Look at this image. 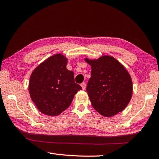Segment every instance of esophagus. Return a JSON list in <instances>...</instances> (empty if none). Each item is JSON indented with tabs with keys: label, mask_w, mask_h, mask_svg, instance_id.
Here are the masks:
<instances>
[{
	"label": "esophagus",
	"mask_w": 159,
	"mask_h": 159,
	"mask_svg": "<svg viewBox=\"0 0 159 159\" xmlns=\"http://www.w3.org/2000/svg\"><path fill=\"white\" fill-rule=\"evenodd\" d=\"M80 85H81V87L83 88V90H85V88H86V84L85 83H82L81 84H80Z\"/></svg>",
	"instance_id": "34e87169"
}]
</instances>
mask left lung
Segmentation results:
<instances>
[{
    "label": "left lung",
    "mask_w": 159,
    "mask_h": 159,
    "mask_svg": "<svg viewBox=\"0 0 159 159\" xmlns=\"http://www.w3.org/2000/svg\"><path fill=\"white\" fill-rule=\"evenodd\" d=\"M85 61L92 69L86 91L93 108L106 117L122 111L133 93L131 78L124 66L110 56Z\"/></svg>",
    "instance_id": "left-lung-1"
}]
</instances>
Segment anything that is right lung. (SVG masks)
<instances>
[{
  "label": "right lung",
  "instance_id": "obj_1",
  "mask_svg": "<svg viewBox=\"0 0 159 159\" xmlns=\"http://www.w3.org/2000/svg\"><path fill=\"white\" fill-rule=\"evenodd\" d=\"M67 60L60 54L47 59L32 72L29 89L38 109L48 116H57L71 104L82 89L74 81V74L66 68Z\"/></svg>",
  "mask_w": 159,
  "mask_h": 159
}]
</instances>
